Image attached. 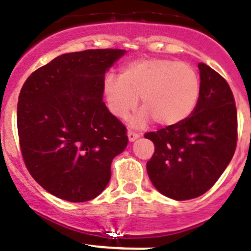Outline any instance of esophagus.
I'll use <instances>...</instances> for the list:
<instances>
[{
	"label": "esophagus",
	"mask_w": 251,
	"mask_h": 251,
	"mask_svg": "<svg viewBox=\"0 0 251 251\" xmlns=\"http://www.w3.org/2000/svg\"><path fill=\"white\" fill-rule=\"evenodd\" d=\"M127 134H128V139H129V142L136 141L137 138H139L138 133H134V132H132V130H128Z\"/></svg>",
	"instance_id": "34e87169"
}]
</instances>
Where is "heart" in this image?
<instances>
[{
    "label": "heart",
    "instance_id": "heart-1",
    "mask_svg": "<svg viewBox=\"0 0 251 251\" xmlns=\"http://www.w3.org/2000/svg\"><path fill=\"white\" fill-rule=\"evenodd\" d=\"M103 94L110 112L126 118L142 108L130 126L142 127L151 121L171 127L192 114L200 97V77L192 66L165 57H142L122 68L119 76L108 74L103 80Z\"/></svg>",
    "mask_w": 251,
    "mask_h": 251
}]
</instances>
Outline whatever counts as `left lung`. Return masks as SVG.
<instances>
[{
  "mask_svg": "<svg viewBox=\"0 0 251 251\" xmlns=\"http://www.w3.org/2000/svg\"><path fill=\"white\" fill-rule=\"evenodd\" d=\"M200 97L182 123L146 133L154 145L147 162L151 182L177 201L208 191L231 161L238 139V113L229 84L206 64H199Z\"/></svg>",
  "mask_w": 251,
  "mask_h": 251,
  "instance_id": "1",
  "label": "left lung"
}]
</instances>
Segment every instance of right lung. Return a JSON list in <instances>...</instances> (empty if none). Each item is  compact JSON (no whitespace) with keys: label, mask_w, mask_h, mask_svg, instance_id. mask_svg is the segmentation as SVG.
<instances>
[{"label":"right lung","mask_w":251,"mask_h":251,"mask_svg":"<svg viewBox=\"0 0 251 251\" xmlns=\"http://www.w3.org/2000/svg\"><path fill=\"white\" fill-rule=\"evenodd\" d=\"M126 54L95 49L60 55L34 72L17 103L25 165L46 191L70 202L103 192L110 165L127 147V129L103 101V80Z\"/></svg>","instance_id":"1"}]
</instances>
